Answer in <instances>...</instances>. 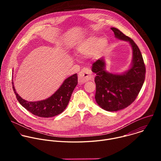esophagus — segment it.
Segmentation results:
<instances>
[{"label": "esophagus", "mask_w": 161, "mask_h": 161, "mask_svg": "<svg viewBox=\"0 0 161 161\" xmlns=\"http://www.w3.org/2000/svg\"><path fill=\"white\" fill-rule=\"evenodd\" d=\"M92 79V76L91 75V71L88 68H83L78 75L79 83L83 84Z\"/></svg>", "instance_id": "esophagus-1"}]
</instances>
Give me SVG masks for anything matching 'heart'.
Instances as JSON below:
<instances>
[{"instance_id":"heart-1","label":"heart","mask_w":161,"mask_h":161,"mask_svg":"<svg viewBox=\"0 0 161 161\" xmlns=\"http://www.w3.org/2000/svg\"><path fill=\"white\" fill-rule=\"evenodd\" d=\"M107 41L105 38L101 39L97 36H91L81 41L77 47L76 50L78 54L83 56L92 55L96 50L103 48L106 45Z\"/></svg>"}]
</instances>
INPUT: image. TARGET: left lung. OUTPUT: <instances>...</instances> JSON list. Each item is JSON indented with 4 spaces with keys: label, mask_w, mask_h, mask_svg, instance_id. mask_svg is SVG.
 I'll use <instances>...</instances> for the list:
<instances>
[{
    "label": "left lung",
    "mask_w": 161,
    "mask_h": 161,
    "mask_svg": "<svg viewBox=\"0 0 161 161\" xmlns=\"http://www.w3.org/2000/svg\"><path fill=\"white\" fill-rule=\"evenodd\" d=\"M117 38L129 42L132 49V66L122 75H114L105 70V62L100 58L92 64L96 74V101L104 109L116 111L132 104L140 92L145 79L146 68L142 53L134 41L119 29L112 27Z\"/></svg>",
    "instance_id": "obj_1"
}]
</instances>
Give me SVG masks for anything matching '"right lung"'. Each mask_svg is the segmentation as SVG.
<instances>
[{
  "mask_svg": "<svg viewBox=\"0 0 161 161\" xmlns=\"http://www.w3.org/2000/svg\"><path fill=\"white\" fill-rule=\"evenodd\" d=\"M12 84L16 99L22 106L37 117L48 118L57 115L65 109L73 92L78 84V76L77 74H75L67 78L51 97L36 102H29L22 99L16 93L13 82Z\"/></svg>",
  "mask_w": 161,
  "mask_h": 161,
  "instance_id": "add662e5",
  "label": "right lung"
}]
</instances>
